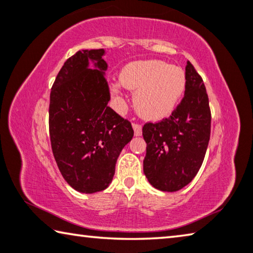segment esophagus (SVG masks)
I'll return each instance as SVG.
<instances>
[{"instance_id":"34e87169","label":"esophagus","mask_w":253,"mask_h":253,"mask_svg":"<svg viewBox=\"0 0 253 253\" xmlns=\"http://www.w3.org/2000/svg\"><path fill=\"white\" fill-rule=\"evenodd\" d=\"M132 126H133L135 135H141L142 134V126H141V124L133 123V124H132Z\"/></svg>"}]
</instances>
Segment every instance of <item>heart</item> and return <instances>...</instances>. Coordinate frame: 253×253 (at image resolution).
Here are the masks:
<instances>
[{
    "mask_svg": "<svg viewBox=\"0 0 253 253\" xmlns=\"http://www.w3.org/2000/svg\"><path fill=\"white\" fill-rule=\"evenodd\" d=\"M121 84H112V95L122 100V84L135 91L134 107L140 116L159 120L169 115L183 96L186 78L183 70L163 61H137L126 64Z\"/></svg>",
    "mask_w": 253,
    "mask_h": 253,
    "instance_id": "heart-1",
    "label": "heart"
}]
</instances>
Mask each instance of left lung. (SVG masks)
Masks as SVG:
<instances>
[{
  "label": "left lung",
  "mask_w": 253,
  "mask_h": 253,
  "mask_svg": "<svg viewBox=\"0 0 253 253\" xmlns=\"http://www.w3.org/2000/svg\"><path fill=\"white\" fill-rule=\"evenodd\" d=\"M184 97L172 115L147 122L142 135L147 143L143 173L162 191L174 192L192 181L203 165L211 139V113L204 80L186 62Z\"/></svg>",
  "instance_id": "left-lung-1"
}]
</instances>
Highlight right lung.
I'll return each mask as SVG.
<instances>
[{"label": "right lung", "instance_id": "right-lung-1", "mask_svg": "<svg viewBox=\"0 0 253 253\" xmlns=\"http://www.w3.org/2000/svg\"><path fill=\"white\" fill-rule=\"evenodd\" d=\"M104 49H83L65 61L49 96L52 151L62 176L84 193L103 191L113 180L123 147L133 137L129 120L107 103L110 87ZM89 60L97 69H87Z\"/></svg>", "mask_w": 253, "mask_h": 253}]
</instances>
